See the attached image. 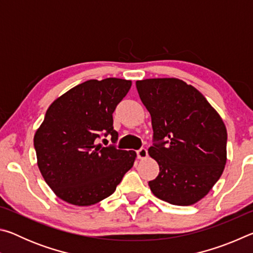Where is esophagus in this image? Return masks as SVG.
Returning <instances> with one entry per match:
<instances>
[{"label":"esophagus","instance_id":"34e87169","mask_svg":"<svg viewBox=\"0 0 253 253\" xmlns=\"http://www.w3.org/2000/svg\"><path fill=\"white\" fill-rule=\"evenodd\" d=\"M137 153V157L139 158V160H145V158L147 157V149L146 148H144V147H142L140 149H138V151L136 152Z\"/></svg>","mask_w":253,"mask_h":253}]
</instances>
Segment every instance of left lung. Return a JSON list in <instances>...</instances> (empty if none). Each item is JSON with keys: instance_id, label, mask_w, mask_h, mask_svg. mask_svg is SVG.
<instances>
[{"instance_id": "left-lung-1", "label": "left lung", "mask_w": 253, "mask_h": 253, "mask_svg": "<svg viewBox=\"0 0 253 253\" xmlns=\"http://www.w3.org/2000/svg\"><path fill=\"white\" fill-rule=\"evenodd\" d=\"M136 88L152 117L155 143L148 154L160 166L148 182L151 191L170 204H195L223 173V121L198 89L179 79L138 80Z\"/></svg>"}]
</instances>
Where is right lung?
<instances>
[{"instance_id": "1", "label": "right lung", "mask_w": 253, "mask_h": 253, "mask_svg": "<svg viewBox=\"0 0 253 253\" xmlns=\"http://www.w3.org/2000/svg\"><path fill=\"white\" fill-rule=\"evenodd\" d=\"M130 87L126 79H92L50 105L34 148L42 176L59 199L78 207L96 204L113 194L132 168L134 151L98 144L101 135L118 139L113 113Z\"/></svg>"}]
</instances>
